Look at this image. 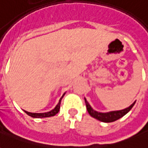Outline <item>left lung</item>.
Wrapping results in <instances>:
<instances>
[{"mask_svg":"<svg viewBox=\"0 0 148 148\" xmlns=\"http://www.w3.org/2000/svg\"><path fill=\"white\" fill-rule=\"evenodd\" d=\"M85 101H86V106L87 111L89 112V114L92 116V117L95 118L98 121H101V122H105V123H110V122H113V121H117L118 119H120L122 116H124V115H126L130 111L132 108L133 107L136 101H134L129 107H127L126 109H121V110H116V111H111L108 112H97L90 106L89 102L87 101L86 99L85 98Z\"/></svg>","mask_w":148,"mask_h":148,"instance_id":"obj_1","label":"left lung"}]
</instances>
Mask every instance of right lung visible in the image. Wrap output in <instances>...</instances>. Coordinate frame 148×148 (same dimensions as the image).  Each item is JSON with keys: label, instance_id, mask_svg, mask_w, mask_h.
Instances as JSON below:
<instances>
[{"label": "right lung", "instance_id": "obj_1", "mask_svg": "<svg viewBox=\"0 0 148 148\" xmlns=\"http://www.w3.org/2000/svg\"><path fill=\"white\" fill-rule=\"evenodd\" d=\"M65 93H63V95L62 96V97L58 101V103L57 104V106H55L54 109L51 110L50 112H42V113H36V112H27L24 110V112L27 113L28 116H30L32 117L33 118H45V117H50V116H55L58 112L59 111V109H60V104H61V101L62 99V97L65 95Z\"/></svg>", "mask_w": 148, "mask_h": 148}]
</instances>
